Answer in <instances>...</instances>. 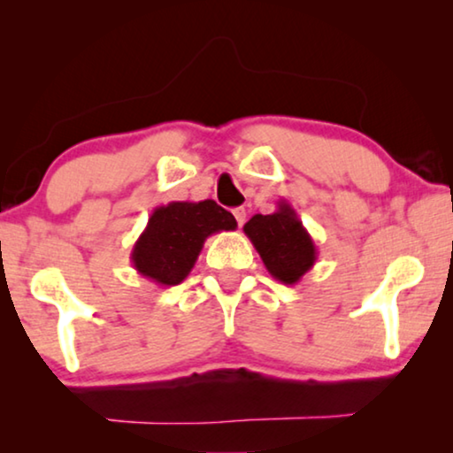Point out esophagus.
Masks as SVG:
<instances>
[{
  "label": "esophagus",
  "mask_w": 453,
  "mask_h": 453,
  "mask_svg": "<svg viewBox=\"0 0 453 453\" xmlns=\"http://www.w3.org/2000/svg\"><path fill=\"white\" fill-rule=\"evenodd\" d=\"M233 214H234V219H237V225L243 226V225H245V216H247L245 208H234Z\"/></svg>",
  "instance_id": "34e87169"
}]
</instances>
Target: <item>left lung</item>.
Wrapping results in <instances>:
<instances>
[{
	"instance_id": "left-lung-1",
	"label": "left lung",
	"mask_w": 453,
	"mask_h": 453,
	"mask_svg": "<svg viewBox=\"0 0 453 453\" xmlns=\"http://www.w3.org/2000/svg\"><path fill=\"white\" fill-rule=\"evenodd\" d=\"M243 231L262 257L265 270L282 284L299 282L318 259V247L311 234L287 200L278 202L276 212L251 216Z\"/></svg>"
}]
</instances>
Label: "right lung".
Instances as JSON below:
<instances>
[{
    "label": "right lung",
    "instance_id": "1",
    "mask_svg": "<svg viewBox=\"0 0 453 453\" xmlns=\"http://www.w3.org/2000/svg\"><path fill=\"white\" fill-rule=\"evenodd\" d=\"M234 228V216L214 200L171 202L154 208L134 243L132 264L150 282L175 287L189 276L210 234Z\"/></svg>",
    "mask_w": 453,
    "mask_h": 453
}]
</instances>
